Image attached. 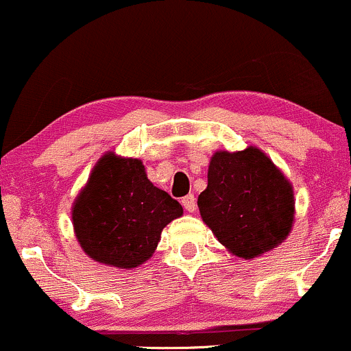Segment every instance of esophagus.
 Wrapping results in <instances>:
<instances>
[{
  "label": "esophagus",
  "instance_id": "obj_1",
  "mask_svg": "<svg viewBox=\"0 0 351 351\" xmlns=\"http://www.w3.org/2000/svg\"><path fill=\"white\" fill-rule=\"evenodd\" d=\"M182 205H184V208L187 210L189 213H193L197 210V202H195V197L192 195H185L184 199H182Z\"/></svg>",
  "mask_w": 351,
  "mask_h": 351
}]
</instances>
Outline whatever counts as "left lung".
Masks as SVG:
<instances>
[{
	"mask_svg": "<svg viewBox=\"0 0 351 351\" xmlns=\"http://www.w3.org/2000/svg\"><path fill=\"white\" fill-rule=\"evenodd\" d=\"M200 217L230 253L254 259L289 237L295 218L294 189L256 146L217 151L210 158Z\"/></svg>",
	"mask_w": 351,
	"mask_h": 351,
	"instance_id": "left-lung-1",
	"label": "left lung"
}]
</instances>
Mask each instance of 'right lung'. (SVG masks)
<instances>
[{
	"label": "right lung",
	"instance_id": "obj_1",
	"mask_svg": "<svg viewBox=\"0 0 351 351\" xmlns=\"http://www.w3.org/2000/svg\"><path fill=\"white\" fill-rule=\"evenodd\" d=\"M184 208L147 179L141 159L108 151L72 205L73 233L93 261L133 269L152 256L160 233Z\"/></svg>",
	"mask_w": 351,
	"mask_h": 351
}]
</instances>
